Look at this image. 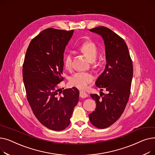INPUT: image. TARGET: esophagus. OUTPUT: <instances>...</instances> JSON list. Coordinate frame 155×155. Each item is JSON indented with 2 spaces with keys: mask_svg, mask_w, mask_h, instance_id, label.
I'll return each mask as SVG.
<instances>
[{
  "mask_svg": "<svg viewBox=\"0 0 155 155\" xmlns=\"http://www.w3.org/2000/svg\"><path fill=\"white\" fill-rule=\"evenodd\" d=\"M87 96H88V95L85 92H84V91L80 92V97H81V98H85V97H87Z\"/></svg>",
  "mask_w": 155,
  "mask_h": 155,
  "instance_id": "obj_1",
  "label": "esophagus"
}]
</instances>
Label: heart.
<instances>
[{"label": "heart", "mask_w": 155, "mask_h": 155, "mask_svg": "<svg viewBox=\"0 0 155 155\" xmlns=\"http://www.w3.org/2000/svg\"><path fill=\"white\" fill-rule=\"evenodd\" d=\"M79 50L84 53L91 61H94L96 60L98 56L99 50L95 44L93 42H86L81 45ZM72 59L73 53H68L64 58V67L68 70H71L72 68ZM94 80V77L90 73L78 71L74 73L70 78V84L79 89L85 90Z\"/></svg>", "instance_id": "1"}]
</instances>
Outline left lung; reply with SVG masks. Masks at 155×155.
<instances>
[{
	"label": "left lung",
	"instance_id": "1",
	"mask_svg": "<svg viewBox=\"0 0 155 155\" xmlns=\"http://www.w3.org/2000/svg\"><path fill=\"white\" fill-rule=\"evenodd\" d=\"M101 35L105 46L107 64L95 84L101 96L91 94L95 101V110L88 115L91 124L99 129L107 128L115 123L124 112L131 92L133 75L132 60L124 40L108 28L99 26L89 29Z\"/></svg>",
	"mask_w": 155,
	"mask_h": 155
}]
</instances>
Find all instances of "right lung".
<instances>
[{
	"label": "right lung",
	"instance_id": "obj_1",
	"mask_svg": "<svg viewBox=\"0 0 155 155\" xmlns=\"http://www.w3.org/2000/svg\"><path fill=\"white\" fill-rule=\"evenodd\" d=\"M73 30L47 28L30 42L22 68L26 97L37 119L53 131H62L70 123L78 102L76 87L60 88L64 80L63 53Z\"/></svg>",
	"mask_w": 155,
	"mask_h": 155
}]
</instances>
